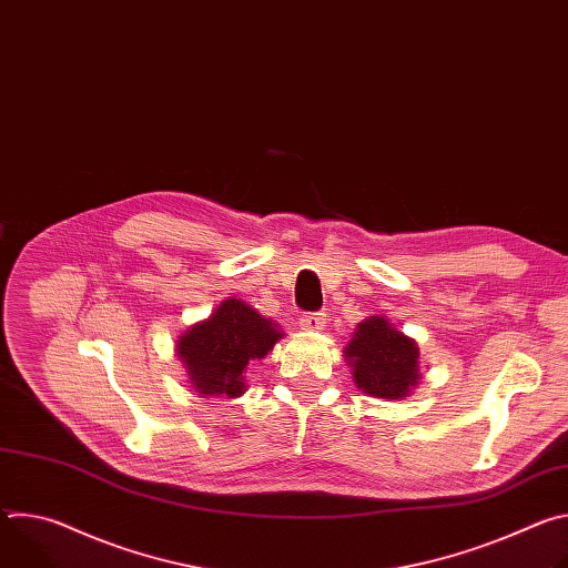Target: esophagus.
Wrapping results in <instances>:
<instances>
[{
	"label": "esophagus",
	"mask_w": 568,
	"mask_h": 568,
	"mask_svg": "<svg viewBox=\"0 0 568 568\" xmlns=\"http://www.w3.org/2000/svg\"><path fill=\"white\" fill-rule=\"evenodd\" d=\"M298 323H301L303 331L318 333V331H323V326H326V314H323V312H305L298 318Z\"/></svg>",
	"instance_id": "34e87169"
}]
</instances>
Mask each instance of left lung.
I'll return each instance as SVG.
<instances>
[{
  "instance_id": "obj_1",
  "label": "left lung",
  "mask_w": 568,
  "mask_h": 568,
  "mask_svg": "<svg viewBox=\"0 0 568 568\" xmlns=\"http://www.w3.org/2000/svg\"><path fill=\"white\" fill-rule=\"evenodd\" d=\"M344 355L353 366L355 384L373 397H407L420 382L416 342L393 328L384 316L362 321Z\"/></svg>"
}]
</instances>
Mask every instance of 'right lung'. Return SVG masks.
<instances>
[{
    "label": "right lung",
    "mask_w": 568,
    "mask_h": 568,
    "mask_svg": "<svg viewBox=\"0 0 568 568\" xmlns=\"http://www.w3.org/2000/svg\"><path fill=\"white\" fill-rule=\"evenodd\" d=\"M283 337L276 323L240 298H226L178 339L191 386L200 395L237 397L247 390L245 373Z\"/></svg>",
    "instance_id": "right-lung-1"
}]
</instances>
